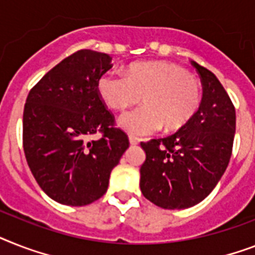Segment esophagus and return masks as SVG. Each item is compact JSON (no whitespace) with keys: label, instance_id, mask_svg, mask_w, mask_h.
<instances>
[{"label":"esophagus","instance_id":"1","mask_svg":"<svg viewBox=\"0 0 255 255\" xmlns=\"http://www.w3.org/2000/svg\"><path fill=\"white\" fill-rule=\"evenodd\" d=\"M138 142H140V140H138L137 137H136V136H129V144H131V145H137Z\"/></svg>","mask_w":255,"mask_h":255}]
</instances>
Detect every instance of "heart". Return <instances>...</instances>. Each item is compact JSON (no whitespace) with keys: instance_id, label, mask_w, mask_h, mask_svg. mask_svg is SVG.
Wrapping results in <instances>:
<instances>
[{"instance_id":"obj_1","label":"heart","mask_w":255,"mask_h":255,"mask_svg":"<svg viewBox=\"0 0 255 255\" xmlns=\"http://www.w3.org/2000/svg\"><path fill=\"white\" fill-rule=\"evenodd\" d=\"M97 92L113 111H124L141 97L142 106L121 119V127L134 136L150 134L162 126L166 132L181 129L202 102L199 81L179 65L162 61L131 64L123 76L102 74Z\"/></svg>"}]
</instances>
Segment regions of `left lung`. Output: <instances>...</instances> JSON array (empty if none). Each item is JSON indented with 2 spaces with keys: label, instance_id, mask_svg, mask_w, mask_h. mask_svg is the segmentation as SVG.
I'll return each instance as SVG.
<instances>
[{
  "label": "left lung",
  "instance_id": "left-lung-1",
  "mask_svg": "<svg viewBox=\"0 0 255 255\" xmlns=\"http://www.w3.org/2000/svg\"><path fill=\"white\" fill-rule=\"evenodd\" d=\"M203 85L199 110L174 134L141 142L142 195L165 210H182L202 202L228 166L236 132V110L212 72L195 61Z\"/></svg>",
  "mask_w": 255,
  "mask_h": 255
}]
</instances>
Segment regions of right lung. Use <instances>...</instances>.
Returning <instances> with one entry per match:
<instances>
[{
  "label": "right lung",
  "instance_id": "obj_1",
  "mask_svg": "<svg viewBox=\"0 0 255 255\" xmlns=\"http://www.w3.org/2000/svg\"><path fill=\"white\" fill-rule=\"evenodd\" d=\"M113 68L107 53L81 49L43 76L27 95L23 150L40 188L67 206L105 195L111 170L129 146L128 136L97 92ZM101 133L98 140H89Z\"/></svg>",
  "mask_w": 255,
  "mask_h": 255
}]
</instances>
